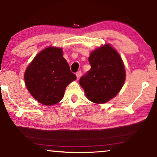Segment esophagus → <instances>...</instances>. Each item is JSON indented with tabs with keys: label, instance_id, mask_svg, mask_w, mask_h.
Instances as JSON below:
<instances>
[{
	"label": "esophagus",
	"instance_id": "esophagus-1",
	"mask_svg": "<svg viewBox=\"0 0 157 157\" xmlns=\"http://www.w3.org/2000/svg\"><path fill=\"white\" fill-rule=\"evenodd\" d=\"M81 75H82V72H81L80 71H78V72H76V76H77V79H79V78H80V77H81Z\"/></svg>",
	"mask_w": 157,
	"mask_h": 157
}]
</instances>
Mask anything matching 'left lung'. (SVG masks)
<instances>
[{
	"label": "left lung",
	"mask_w": 157,
	"mask_h": 157,
	"mask_svg": "<svg viewBox=\"0 0 157 157\" xmlns=\"http://www.w3.org/2000/svg\"><path fill=\"white\" fill-rule=\"evenodd\" d=\"M91 69L79 79L91 101L103 104L113 98L121 90L125 79V67L118 52L105 45L91 53Z\"/></svg>",
	"instance_id": "left-lung-1"
}]
</instances>
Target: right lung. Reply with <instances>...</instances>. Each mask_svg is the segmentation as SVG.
<instances>
[{
	"instance_id": "add662e5",
	"label": "right lung",
	"mask_w": 157,
	"mask_h": 157,
	"mask_svg": "<svg viewBox=\"0 0 157 157\" xmlns=\"http://www.w3.org/2000/svg\"><path fill=\"white\" fill-rule=\"evenodd\" d=\"M76 79L71 71L61 48L48 47L38 53L25 71L27 90L41 104H57L63 99L66 86Z\"/></svg>"
}]
</instances>
